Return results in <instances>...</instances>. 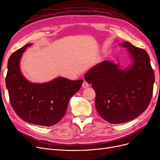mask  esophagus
I'll return each instance as SVG.
<instances>
[{
    "label": "esophagus",
    "instance_id": "obj_1",
    "mask_svg": "<svg viewBox=\"0 0 160 160\" xmlns=\"http://www.w3.org/2000/svg\"><path fill=\"white\" fill-rule=\"evenodd\" d=\"M82 87H83V88H84V89L88 88V87H89V83L86 81H84L83 83V85H82Z\"/></svg>",
    "mask_w": 160,
    "mask_h": 160
}]
</instances>
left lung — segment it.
I'll use <instances>...</instances> for the list:
<instances>
[{"instance_id": "left-lung-1", "label": "left lung", "mask_w": 160, "mask_h": 160, "mask_svg": "<svg viewBox=\"0 0 160 160\" xmlns=\"http://www.w3.org/2000/svg\"><path fill=\"white\" fill-rule=\"evenodd\" d=\"M120 45L128 48L133 61L132 66L122 69L118 64L104 61L85 75L95 91L98 113L113 124L129 122L148 108L155 81L148 52L128 42Z\"/></svg>"}]
</instances>
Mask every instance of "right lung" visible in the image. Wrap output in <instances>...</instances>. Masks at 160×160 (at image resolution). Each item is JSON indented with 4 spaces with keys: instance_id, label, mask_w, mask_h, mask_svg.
<instances>
[{
    "instance_id": "1",
    "label": "right lung",
    "mask_w": 160,
    "mask_h": 160,
    "mask_svg": "<svg viewBox=\"0 0 160 160\" xmlns=\"http://www.w3.org/2000/svg\"><path fill=\"white\" fill-rule=\"evenodd\" d=\"M31 44L18 49L9 57L6 86L12 107L19 118L32 124L51 126L65 115L70 98L78 91L83 80L62 77L45 83H32L21 73L22 53Z\"/></svg>"
}]
</instances>
